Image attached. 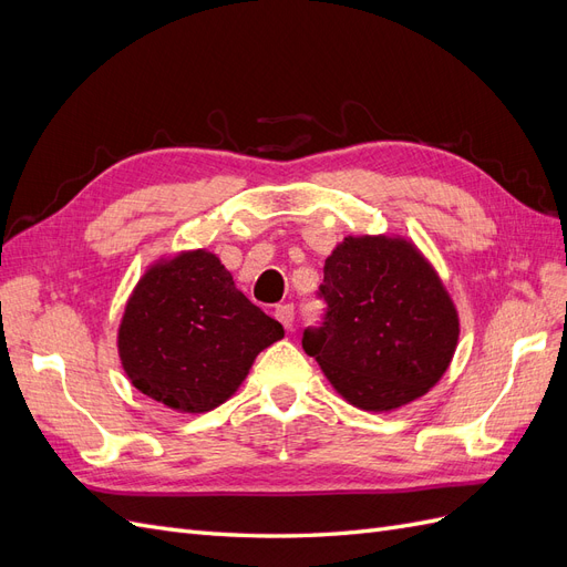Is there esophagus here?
Instances as JSON below:
<instances>
[{
	"label": "esophagus",
	"mask_w": 567,
	"mask_h": 567,
	"mask_svg": "<svg viewBox=\"0 0 567 567\" xmlns=\"http://www.w3.org/2000/svg\"><path fill=\"white\" fill-rule=\"evenodd\" d=\"M274 317L279 319V323L284 326L286 331H290V326H293V317H296L293 305H279L277 310H274Z\"/></svg>",
	"instance_id": "1"
}]
</instances>
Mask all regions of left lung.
<instances>
[{"mask_svg":"<svg viewBox=\"0 0 567 567\" xmlns=\"http://www.w3.org/2000/svg\"><path fill=\"white\" fill-rule=\"evenodd\" d=\"M326 321L305 331L342 400L388 414L423 398L447 373L458 312L437 269L400 234L346 236L323 262Z\"/></svg>","mask_w":567,"mask_h":567,"instance_id":"obj_1","label":"left lung"}]
</instances>
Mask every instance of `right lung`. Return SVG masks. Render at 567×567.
Returning <instances> with one entry per match:
<instances>
[{
    "mask_svg": "<svg viewBox=\"0 0 567 567\" xmlns=\"http://www.w3.org/2000/svg\"><path fill=\"white\" fill-rule=\"evenodd\" d=\"M284 338L208 248L153 260L125 302L117 354L130 383L179 414H205L241 388L255 357Z\"/></svg>",
    "mask_w": 567,
    "mask_h": 567,
    "instance_id": "add662e5",
    "label": "right lung"
}]
</instances>
